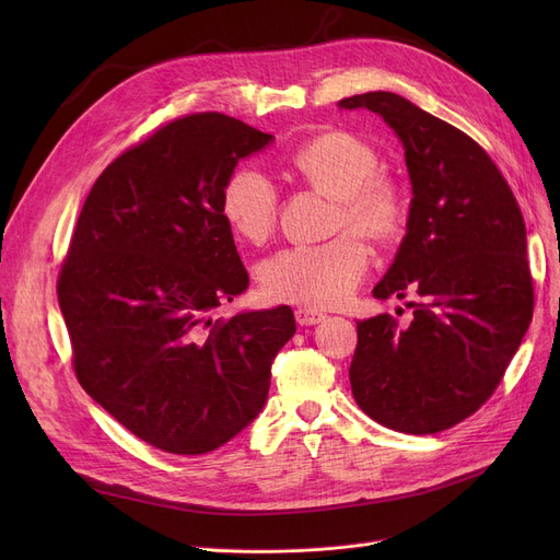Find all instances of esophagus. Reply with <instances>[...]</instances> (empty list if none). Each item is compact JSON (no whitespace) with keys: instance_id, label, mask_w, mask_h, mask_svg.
Returning <instances> with one entry per match:
<instances>
[{"instance_id":"esophagus-1","label":"esophagus","mask_w":560,"mask_h":560,"mask_svg":"<svg viewBox=\"0 0 560 560\" xmlns=\"http://www.w3.org/2000/svg\"><path fill=\"white\" fill-rule=\"evenodd\" d=\"M295 319L300 327H311V325H317V322L325 319V313H319L315 308H308V306H298L295 308Z\"/></svg>"}]
</instances>
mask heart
I'll use <instances>...</instances> for the list:
<instances>
[{
  "mask_svg": "<svg viewBox=\"0 0 560 560\" xmlns=\"http://www.w3.org/2000/svg\"><path fill=\"white\" fill-rule=\"evenodd\" d=\"M290 165L311 186L336 199L334 229L347 231L325 243L277 252L262 265V285L281 302L313 308L338 306L354 292L370 265L361 233L384 243L404 226V190L390 176L376 172L378 156L370 142L340 129L300 144ZM222 213L241 238L268 241L279 213V195L270 176L256 167L235 170L222 190Z\"/></svg>",
  "mask_w": 560,
  "mask_h": 560,
  "instance_id": "obj_1",
  "label": "heart"
}]
</instances>
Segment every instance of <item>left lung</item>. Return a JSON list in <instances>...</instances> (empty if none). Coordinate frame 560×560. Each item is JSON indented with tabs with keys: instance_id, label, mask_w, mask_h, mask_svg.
I'll use <instances>...</instances> for the list:
<instances>
[{
	"instance_id": "1",
	"label": "left lung",
	"mask_w": 560,
	"mask_h": 560,
	"mask_svg": "<svg viewBox=\"0 0 560 560\" xmlns=\"http://www.w3.org/2000/svg\"><path fill=\"white\" fill-rule=\"evenodd\" d=\"M378 113L404 142L413 199L376 300L413 295L410 325L359 322L349 368L363 413L388 429L445 431L490 399L534 317L517 199L483 147L395 93L338 102Z\"/></svg>"
}]
</instances>
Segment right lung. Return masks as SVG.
I'll return each mask as SVG.
<instances>
[{"label": "right lung", "instance_id": "right-lung-1", "mask_svg": "<svg viewBox=\"0 0 560 560\" xmlns=\"http://www.w3.org/2000/svg\"><path fill=\"white\" fill-rule=\"evenodd\" d=\"M270 140L224 113L161 125L97 176L58 272L81 388L167 454L213 452L243 431L295 334L290 306L213 319L249 285L222 190Z\"/></svg>", "mask_w": 560, "mask_h": 560}]
</instances>
